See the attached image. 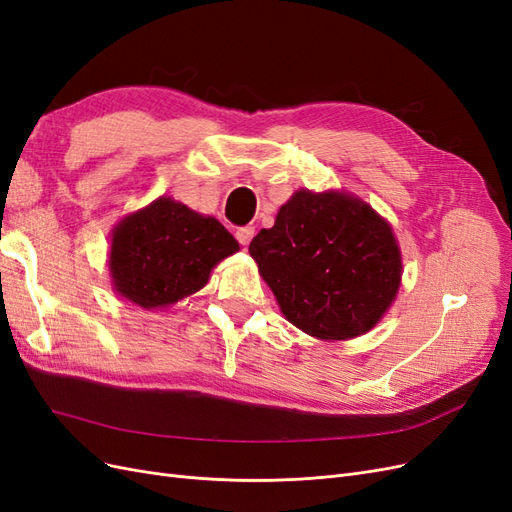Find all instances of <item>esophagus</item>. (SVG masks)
Segmentation results:
<instances>
[{"label":"esophagus","mask_w":512,"mask_h":512,"mask_svg":"<svg viewBox=\"0 0 512 512\" xmlns=\"http://www.w3.org/2000/svg\"><path fill=\"white\" fill-rule=\"evenodd\" d=\"M235 237H237V241H239L241 245H247V243L252 241V237H254V226H243V228H237Z\"/></svg>","instance_id":"1"}]
</instances>
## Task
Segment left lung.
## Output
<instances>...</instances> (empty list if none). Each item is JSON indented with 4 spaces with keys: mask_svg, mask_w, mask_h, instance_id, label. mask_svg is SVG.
<instances>
[{
    "mask_svg": "<svg viewBox=\"0 0 512 512\" xmlns=\"http://www.w3.org/2000/svg\"><path fill=\"white\" fill-rule=\"evenodd\" d=\"M284 316L320 339L369 331L393 303L401 256L391 226L346 194L301 190L250 243Z\"/></svg>",
    "mask_w": 512,
    "mask_h": 512,
    "instance_id": "left-lung-1",
    "label": "left lung"
}]
</instances>
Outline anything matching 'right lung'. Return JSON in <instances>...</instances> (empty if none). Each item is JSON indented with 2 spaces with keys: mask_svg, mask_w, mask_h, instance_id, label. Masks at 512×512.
<instances>
[{
  "mask_svg": "<svg viewBox=\"0 0 512 512\" xmlns=\"http://www.w3.org/2000/svg\"><path fill=\"white\" fill-rule=\"evenodd\" d=\"M237 250L215 218L158 198L115 228L111 275L121 297L145 309L164 307L203 288L211 269Z\"/></svg>",
  "mask_w": 512,
  "mask_h": 512,
  "instance_id": "add662e5",
  "label": "right lung"
}]
</instances>
